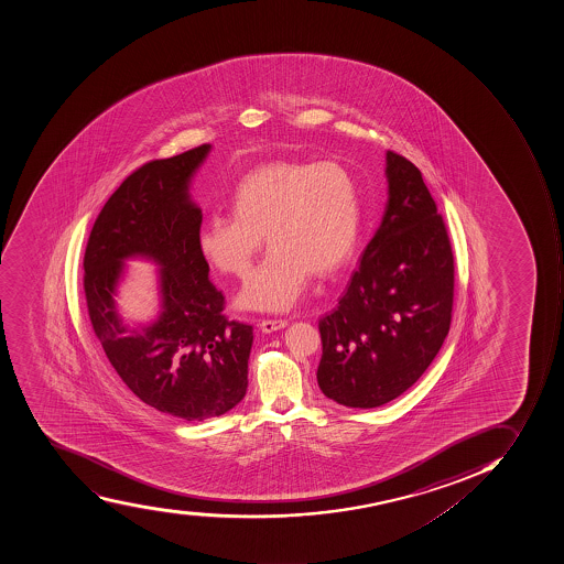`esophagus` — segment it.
<instances>
[{
	"label": "esophagus",
	"mask_w": 564,
	"mask_h": 564,
	"mask_svg": "<svg viewBox=\"0 0 564 564\" xmlns=\"http://www.w3.org/2000/svg\"><path fill=\"white\" fill-rule=\"evenodd\" d=\"M285 325H288V321L265 318V321L260 322V329H262V333H273V330L284 329Z\"/></svg>",
	"instance_id": "34e87169"
}]
</instances>
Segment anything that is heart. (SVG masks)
<instances>
[{
    "mask_svg": "<svg viewBox=\"0 0 564 564\" xmlns=\"http://www.w3.org/2000/svg\"><path fill=\"white\" fill-rule=\"evenodd\" d=\"M229 209L204 218L197 248L220 273L243 279L265 235L268 257L240 291L246 310H291L310 274L340 271L360 240V188L349 167L335 161L257 167L235 186Z\"/></svg>",
    "mask_w": 564,
    "mask_h": 564,
    "instance_id": "obj_1",
    "label": "heart"
}]
</instances>
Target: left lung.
<instances>
[{"mask_svg":"<svg viewBox=\"0 0 564 564\" xmlns=\"http://www.w3.org/2000/svg\"><path fill=\"white\" fill-rule=\"evenodd\" d=\"M389 200L346 293L318 322L325 397L372 409L414 386L451 329L454 254L422 172L387 152Z\"/></svg>","mask_w":564,"mask_h":564,"instance_id":"left-lung-1","label":"left lung"}]
</instances>
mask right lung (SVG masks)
<instances>
[{"label":"right lung","instance_id":"right-lung-1","mask_svg":"<svg viewBox=\"0 0 564 564\" xmlns=\"http://www.w3.org/2000/svg\"><path fill=\"white\" fill-rule=\"evenodd\" d=\"M209 144L142 164L97 215L85 251V296L97 340L128 389L147 405L186 422L220 416L248 389L253 327L223 315L224 295L198 253L203 212L189 184ZM159 265L162 313L130 328L112 296L123 260Z\"/></svg>","mask_w":564,"mask_h":564}]
</instances>
